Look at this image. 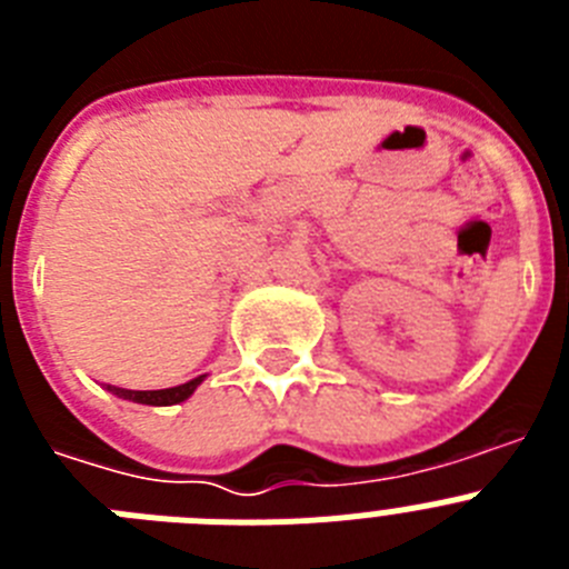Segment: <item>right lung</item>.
<instances>
[{
  "label": "right lung",
  "instance_id": "add662e5",
  "mask_svg": "<svg viewBox=\"0 0 569 569\" xmlns=\"http://www.w3.org/2000/svg\"><path fill=\"white\" fill-rule=\"evenodd\" d=\"M202 376L188 385H179V387H168V390H122V387H110L108 390L119 399H130V401H139V405H156V407H164V405H179V401L188 399L193 393L196 387H199Z\"/></svg>",
  "mask_w": 569,
  "mask_h": 569
}]
</instances>
